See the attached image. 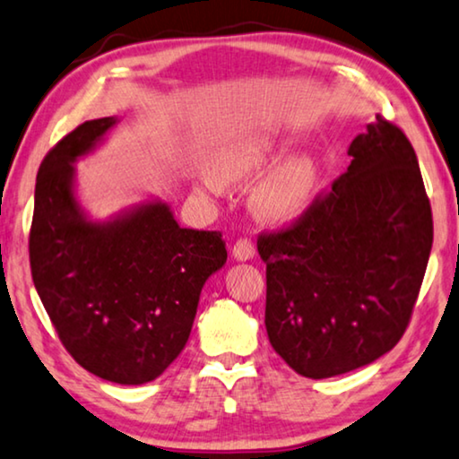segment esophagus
I'll return each mask as SVG.
<instances>
[{
  "instance_id": "esophagus-1",
  "label": "esophagus",
  "mask_w": 459,
  "mask_h": 459,
  "mask_svg": "<svg viewBox=\"0 0 459 459\" xmlns=\"http://www.w3.org/2000/svg\"><path fill=\"white\" fill-rule=\"evenodd\" d=\"M231 255H234L236 261H250L255 256V247L248 238H240L231 248Z\"/></svg>"
}]
</instances>
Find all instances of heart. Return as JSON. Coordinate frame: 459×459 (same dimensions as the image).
<instances>
[{
    "label": "heart",
    "mask_w": 459,
    "mask_h": 459,
    "mask_svg": "<svg viewBox=\"0 0 459 459\" xmlns=\"http://www.w3.org/2000/svg\"><path fill=\"white\" fill-rule=\"evenodd\" d=\"M280 148L267 137H248L225 148L212 165L215 179L200 181L203 190L215 192L219 184L238 186L261 178L278 160ZM319 167L311 156H294L269 173L253 194L255 215L269 225H288L303 217L316 198Z\"/></svg>",
    "instance_id": "b5f03b06"
}]
</instances>
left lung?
<instances>
[{
  "label": "left lung",
  "instance_id": "1",
  "mask_svg": "<svg viewBox=\"0 0 459 459\" xmlns=\"http://www.w3.org/2000/svg\"><path fill=\"white\" fill-rule=\"evenodd\" d=\"M349 156L332 192L256 242L269 342L313 380L353 372L399 342L432 248L430 203L403 131L378 115Z\"/></svg>",
  "mask_w": 459,
  "mask_h": 459
}]
</instances>
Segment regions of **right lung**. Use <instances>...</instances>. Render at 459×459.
I'll return each instance as SVG.
<instances>
[{
    "label": "right lung",
    "mask_w": 459,
    "mask_h": 459,
    "mask_svg": "<svg viewBox=\"0 0 459 459\" xmlns=\"http://www.w3.org/2000/svg\"><path fill=\"white\" fill-rule=\"evenodd\" d=\"M117 117L79 125L43 159L29 238L30 273L79 366L117 385H143L184 351L204 281L228 261L219 231L179 228L159 198L96 221L81 206L74 162Z\"/></svg>",
    "instance_id": "1"
}]
</instances>
